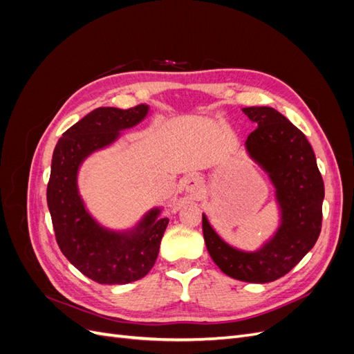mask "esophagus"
<instances>
[{
    "label": "esophagus",
    "mask_w": 354,
    "mask_h": 354,
    "mask_svg": "<svg viewBox=\"0 0 354 354\" xmlns=\"http://www.w3.org/2000/svg\"><path fill=\"white\" fill-rule=\"evenodd\" d=\"M183 187L187 194H198L202 187V178L198 174H190L183 180Z\"/></svg>",
    "instance_id": "34e87169"
}]
</instances>
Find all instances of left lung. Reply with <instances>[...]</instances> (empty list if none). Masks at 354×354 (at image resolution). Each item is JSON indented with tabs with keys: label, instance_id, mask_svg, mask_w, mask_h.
Masks as SVG:
<instances>
[{
	"label": "left lung",
	"instance_id": "8db88e82",
	"mask_svg": "<svg viewBox=\"0 0 354 354\" xmlns=\"http://www.w3.org/2000/svg\"><path fill=\"white\" fill-rule=\"evenodd\" d=\"M257 125L245 142L246 152L269 176L279 208V226L259 250L232 246L202 214V232L212 261L223 273L250 283L285 276L313 248L322 227L325 187L306 136L269 106L243 108Z\"/></svg>",
	"mask_w": 354,
	"mask_h": 354
}]
</instances>
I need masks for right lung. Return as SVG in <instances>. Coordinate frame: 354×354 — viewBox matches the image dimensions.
I'll list each match as a JSON object with an SVG mask.
<instances>
[{
    "instance_id": "right-lung-1",
    "label": "right lung",
    "mask_w": 354,
    "mask_h": 354,
    "mask_svg": "<svg viewBox=\"0 0 354 354\" xmlns=\"http://www.w3.org/2000/svg\"><path fill=\"white\" fill-rule=\"evenodd\" d=\"M147 104L131 109L97 108L62 134L51 159L47 203L63 255L91 281L124 285L142 279L153 267L168 218L149 209L134 227L112 230L95 220L80 195L78 171L91 153L113 145L121 131L140 124Z\"/></svg>"
}]
</instances>
